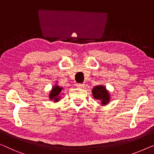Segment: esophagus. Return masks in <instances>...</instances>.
Here are the masks:
<instances>
[{
  "label": "esophagus",
  "mask_w": 154,
  "mask_h": 154,
  "mask_svg": "<svg viewBox=\"0 0 154 154\" xmlns=\"http://www.w3.org/2000/svg\"><path fill=\"white\" fill-rule=\"evenodd\" d=\"M76 86L77 87V88H83L85 86V84H76Z\"/></svg>",
  "instance_id": "esophagus-1"
}]
</instances>
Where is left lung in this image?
Instances as JSON below:
<instances>
[{"mask_svg":"<svg viewBox=\"0 0 154 154\" xmlns=\"http://www.w3.org/2000/svg\"><path fill=\"white\" fill-rule=\"evenodd\" d=\"M93 97L95 98L96 100H101L102 102V104L105 105L108 104L110 101V95L109 92L106 91V88L104 86H97L94 87L93 91Z\"/></svg>","mask_w":154,"mask_h":154,"instance_id":"left-lung-1","label":"left lung"}]
</instances>
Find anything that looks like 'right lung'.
I'll list each match as a JSON object with an SVG mask.
<instances>
[{
    "label": "right lung",
    "instance_id": "right-lung-1",
    "mask_svg": "<svg viewBox=\"0 0 154 154\" xmlns=\"http://www.w3.org/2000/svg\"><path fill=\"white\" fill-rule=\"evenodd\" d=\"M62 90V88H60L59 86H54L52 88V91H50V94L49 95V97L50 100H53L55 102H58L60 99L59 97V95Z\"/></svg>",
    "mask_w": 154,
    "mask_h": 154
}]
</instances>
